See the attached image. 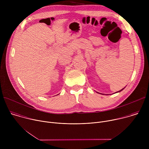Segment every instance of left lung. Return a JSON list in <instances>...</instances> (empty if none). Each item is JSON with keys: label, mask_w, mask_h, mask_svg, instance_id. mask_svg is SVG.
Wrapping results in <instances>:
<instances>
[{"label": "left lung", "mask_w": 149, "mask_h": 149, "mask_svg": "<svg viewBox=\"0 0 149 149\" xmlns=\"http://www.w3.org/2000/svg\"><path fill=\"white\" fill-rule=\"evenodd\" d=\"M123 89H124V88H123ZM123 89H122V90H120V91H118V92H120V91H122V90H123Z\"/></svg>", "instance_id": "obj_1"}]
</instances>
